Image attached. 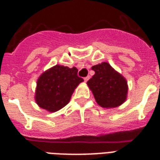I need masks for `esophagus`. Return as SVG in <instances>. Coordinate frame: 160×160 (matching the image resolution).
I'll return each instance as SVG.
<instances>
[{
  "mask_svg": "<svg viewBox=\"0 0 160 160\" xmlns=\"http://www.w3.org/2000/svg\"><path fill=\"white\" fill-rule=\"evenodd\" d=\"M89 79H90V77H89V76H86V77L84 78V80H85V82H87L88 80H89Z\"/></svg>",
  "mask_w": 160,
  "mask_h": 160,
  "instance_id": "esophagus-1",
  "label": "esophagus"
}]
</instances>
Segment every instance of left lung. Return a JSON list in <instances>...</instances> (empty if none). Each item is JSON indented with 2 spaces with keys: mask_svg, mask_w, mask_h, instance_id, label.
Wrapping results in <instances>:
<instances>
[{
  "mask_svg": "<svg viewBox=\"0 0 160 160\" xmlns=\"http://www.w3.org/2000/svg\"><path fill=\"white\" fill-rule=\"evenodd\" d=\"M95 75L88 80L99 105L103 108H115L125 101L128 94L126 80L109 63L102 62L91 68Z\"/></svg>",
  "mask_w": 160,
  "mask_h": 160,
  "instance_id": "left-lung-1",
  "label": "left lung"
}]
</instances>
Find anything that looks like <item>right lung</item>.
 Returning <instances> with one entry per match:
<instances>
[{
    "label": "right lung",
    "instance_id": "obj_1",
    "mask_svg": "<svg viewBox=\"0 0 160 160\" xmlns=\"http://www.w3.org/2000/svg\"><path fill=\"white\" fill-rule=\"evenodd\" d=\"M75 67L56 65L41 74L37 80L35 100L49 112L58 111L70 102L78 85L84 81Z\"/></svg>",
    "mask_w": 160,
    "mask_h": 160
}]
</instances>
